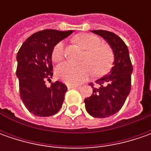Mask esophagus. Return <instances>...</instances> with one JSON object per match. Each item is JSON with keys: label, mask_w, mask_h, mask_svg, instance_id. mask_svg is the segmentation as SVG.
<instances>
[{"label": "esophagus", "mask_w": 151, "mask_h": 151, "mask_svg": "<svg viewBox=\"0 0 151 151\" xmlns=\"http://www.w3.org/2000/svg\"><path fill=\"white\" fill-rule=\"evenodd\" d=\"M79 87L76 85H67V88L68 89H74V88H77Z\"/></svg>", "instance_id": "obj_1"}]
</instances>
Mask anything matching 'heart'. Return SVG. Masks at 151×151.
<instances>
[{"label": "heart", "instance_id": "heart-1", "mask_svg": "<svg viewBox=\"0 0 151 151\" xmlns=\"http://www.w3.org/2000/svg\"><path fill=\"white\" fill-rule=\"evenodd\" d=\"M74 42L85 50L81 64L65 62L56 67L55 75L57 78L68 84H80L93 74L101 76L110 71L114 62V55L110 46L101 43L96 36L82 32L74 37ZM64 45L60 42L52 51V60L60 61L64 57Z\"/></svg>", "mask_w": 151, "mask_h": 151}]
</instances>
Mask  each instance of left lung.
I'll return each mask as SVG.
<instances>
[{
	"label": "left lung",
	"instance_id": "obj_1",
	"mask_svg": "<svg viewBox=\"0 0 151 151\" xmlns=\"http://www.w3.org/2000/svg\"><path fill=\"white\" fill-rule=\"evenodd\" d=\"M110 45L114 62L109 74L96 81L91 96L84 100L87 113L94 118H107L118 113L124 104L131 89L133 66L127 45L115 33L105 30H93ZM92 87L93 84L91 83Z\"/></svg>",
	"mask_w": 151,
	"mask_h": 151
}]
</instances>
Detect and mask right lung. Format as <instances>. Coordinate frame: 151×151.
I'll list each match as a JSON object with an SVG mask.
<instances>
[{
  "label": "right lung",
  "instance_id": "add662e5",
  "mask_svg": "<svg viewBox=\"0 0 151 151\" xmlns=\"http://www.w3.org/2000/svg\"><path fill=\"white\" fill-rule=\"evenodd\" d=\"M73 32L45 29L31 35L17 55V76L20 96L27 109L38 117H49L60 111L67 87L60 81L47 87L53 76L52 51L56 44Z\"/></svg>",
  "mask_w": 151,
  "mask_h": 151
}]
</instances>
